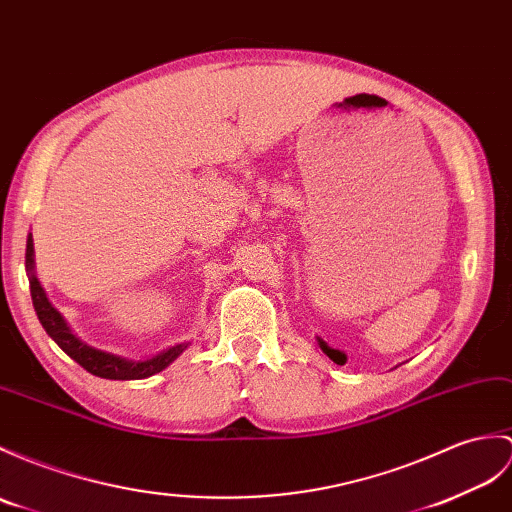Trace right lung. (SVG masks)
Listing matches in <instances>:
<instances>
[{
    "mask_svg": "<svg viewBox=\"0 0 512 512\" xmlns=\"http://www.w3.org/2000/svg\"><path fill=\"white\" fill-rule=\"evenodd\" d=\"M26 270H28V279H30V294H32V305L37 310V316L41 320L43 329L47 331L58 347H61L71 360H76L85 371H89L95 377H104V379H144L154 373H161L165 366H170L178 355H181L189 342L174 344V347L165 349L157 355H152L148 360H126L120 358V355L106 353L100 349H93L89 344L78 340L71 329L67 327L65 318L56 312V307H52L50 299L45 296V290L41 288V281L37 279V272H34V242H32V233L28 235V244H26Z\"/></svg>",
    "mask_w": 512,
    "mask_h": 512,
    "instance_id": "obj_1",
    "label": "right lung"
}]
</instances>
